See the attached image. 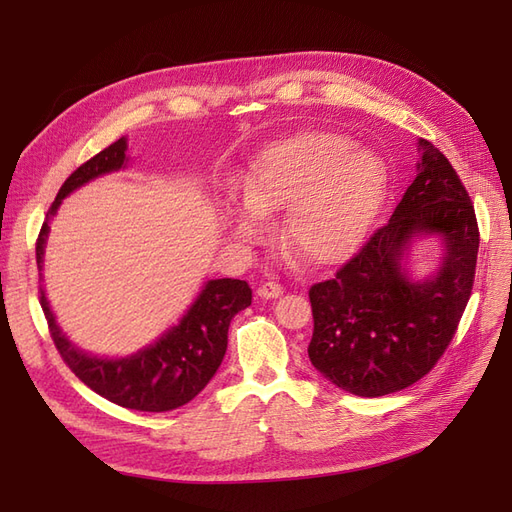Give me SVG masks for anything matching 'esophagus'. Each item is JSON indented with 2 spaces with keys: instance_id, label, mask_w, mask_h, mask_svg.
Segmentation results:
<instances>
[{
  "instance_id": "obj_1",
  "label": "esophagus",
  "mask_w": 512,
  "mask_h": 512,
  "mask_svg": "<svg viewBox=\"0 0 512 512\" xmlns=\"http://www.w3.org/2000/svg\"><path fill=\"white\" fill-rule=\"evenodd\" d=\"M282 294H284V286L277 284V282H265V284L258 286V297L260 299H277V297H282Z\"/></svg>"
}]
</instances>
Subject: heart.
<instances>
[{
  "mask_svg": "<svg viewBox=\"0 0 512 512\" xmlns=\"http://www.w3.org/2000/svg\"><path fill=\"white\" fill-rule=\"evenodd\" d=\"M389 173L376 151L335 132H299L258 153L245 203L226 213L243 241L267 237L265 213L289 207L282 237L309 265H335L363 241L386 196Z\"/></svg>",
  "mask_w": 512,
  "mask_h": 512,
  "instance_id": "1",
  "label": "heart"
}]
</instances>
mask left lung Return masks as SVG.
Masks as SVG:
<instances>
[{
    "label": "left lung",
    "mask_w": 512,
    "mask_h": 512,
    "mask_svg": "<svg viewBox=\"0 0 512 512\" xmlns=\"http://www.w3.org/2000/svg\"><path fill=\"white\" fill-rule=\"evenodd\" d=\"M418 149L416 177L389 224L335 277L309 288V361L339 389L359 397L397 393L429 374L451 344L472 294L480 241L474 205L444 153L423 138ZM421 234L440 236L445 254L439 271L416 283L400 262Z\"/></svg>",
    "instance_id": "8db88e82"
}]
</instances>
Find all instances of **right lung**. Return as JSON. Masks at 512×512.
<instances>
[{"label": "right lung", "mask_w": 512, "mask_h": 512, "mask_svg": "<svg viewBox=\"0 0 512 512\" xmlns=\"http://www.w3.org/2000/svg\"><path fill=\"white\" fill-rule=\"evenodd\" d=\"M126 149V138H119L76 168L61 185L36 241L38 269H42L49 222L61 200L87 181L126 166ZM40 305L61 359L91 391L121 408L168 412L192 401L218 371L226 354L230 320L241 309L252 305V288L247 282L232 280V277L207 282L177 327H170L158 342L126 359H100V356L85 354L57 327L42 288Z\"/></svg>", "instance_id": "1"}]
</instances>
